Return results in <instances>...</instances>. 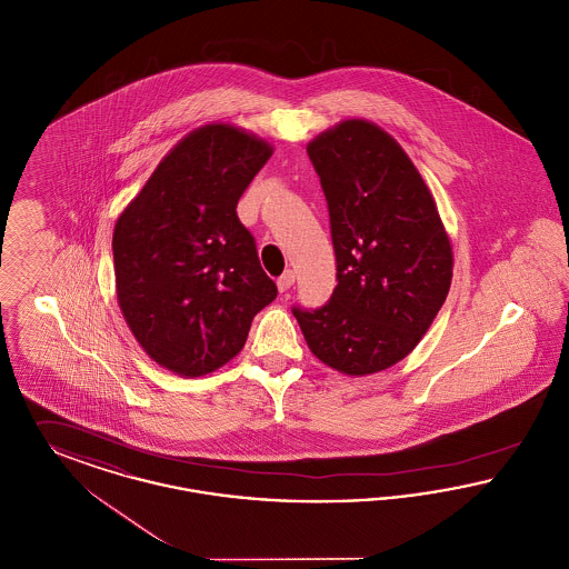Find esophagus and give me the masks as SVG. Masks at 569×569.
<instances>
[{
  "label": "esophagus",
  "mask_w": 569,
  "mask_h": 569,
  "mask_svg": "<svg viewBox=\"0 0 569 569\" xmlns=\"http://www.w3.org/2000/svg\"><path fill=\"white\" fill-rule=\"evenodd\" d=\"M295 271H286V273L281 274V277L277 279L279 292H288V290L295 286Z\"/></svg>",
  "instance_id": "obj_1"
}]
</instances>
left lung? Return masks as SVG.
<instances>
[{
    "instance_id": "left-lung-1",
    "label": "left lung",
    "mask_w": 569,
    "mask_h": 569,
    "mask_svg": "<svg viewBox=\"0 0 569 569\" xmlns=\"http://www.w3.org/2000/svg\"><path fill=\"white\" fill-rule=\"evenodd\" d=\"M307 154L330 213L337 288L319 309L295 307L323 365L365 377L407 358L451 288L453 251L432 192L393 137L342 120Z\"/></svg>"
}]
</instances>
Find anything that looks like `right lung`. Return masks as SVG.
I'll return each instance as SVG.
<instances>
[{"mask_svg":"<svg viewBox=\"0 0 569 569\" xmlns=\"http://www.w3.org/2000/svg\"><path fill=\"white\" fill-rule=\"evenodd\" d=\"M273 148L211 122L160 160L114 228L116 296L137 342L160 366L203 377L248 341L277 286L262 271L237 203Z\"/></svg>","mask_w":569,"mask_h":569,"instance_id":"obj_1","label":"right lung"}]
</instances>
